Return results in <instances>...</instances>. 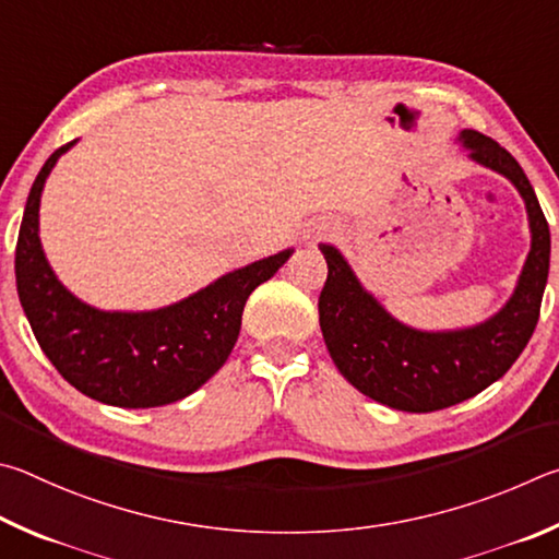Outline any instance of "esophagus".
Masks as SVG:
<instances>
[{
    "label": "esophagus",
    "instance_id": "1",
    "mask_svg": "<svg viewBox=\"0 0 559 559\" xmlns=\"http://www.w3.org/2000/svg\"><path fill=\"white\" fill-rule=\"evenodd\" d=\"M319 233H321V230H319Z\"/></svg>",
    "mask_w": 559,
    "mask_h": 559
}]
</instances>
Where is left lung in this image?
<instances>
[{"label": "left lung", "mask_w": 559, "mask_h": 559, "mask_svg": "<svg viewBox=\"0 0 559 559\" xmlns=\"http://www.w3.org/2000/svg\"><path fill=\"white\" fill-rule=\"evenodd\" d=\"M459 142L474 162L511 179L531 221V252L521 280L496 317L459 331L409 329L360 287L334 245H319L329 264L319 295V324L329 354L350 385L403 413L452 407L503 378L537 326L550 272V228L521 164L476 130H464Z\"/></svg>", "instance_id": "left-lung-1"}]
</instances>
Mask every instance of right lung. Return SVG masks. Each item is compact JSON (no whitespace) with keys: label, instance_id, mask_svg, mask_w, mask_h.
I'll list each match as a JSON object with an SVG mask.
<instances>
[{"label":"right lung","instance_id":"add662e5","mask_svg":"<svg viewBox=\"0 0 559 559\" xmlns=\"http://www.w3.org/2000/svg\"><path fill=\"white\" fill-rule=\"evenodd\" d=\"M68 142L48 156L28 191L16 240V292L34 336L68 383L97 403L162 407L218 373L240 334L245 301L295 250L223 274L195 295L156 311H100L68 292L38 240L44 183Z\"/></svg>","mask_w":559,"mask_h":559}]
</instances>
